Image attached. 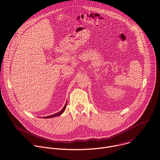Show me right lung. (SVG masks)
Wrapping results in <instances>:
<instances>
[{"instance_id":"right-lung-1","label":"right lung","mask_w":160,"mask_h":160,"mask_svg":"<svg viewBox=\"0 0 160 160\" xmlns=\"http://www.w3.org/2000/svg\"><path fill=\"white\" fill-rule=\"evenodd\" d=\"M66 105H67V102L66 103V104H65L64 107H63V108H62L60 112H59L58 113H55V114L52 115H50V116L44 117V118H52V117H56V116H59V115H61V113H62V112L64 111V110H65V108H66Z\"/></svg>"}]
</instances>
